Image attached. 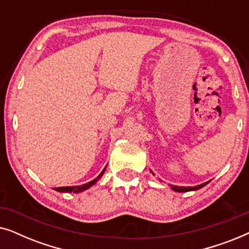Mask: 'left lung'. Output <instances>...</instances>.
<instances>
[{"label":"left lung","instance_id":"obj_1","mask_svg":"<svg viewBox=\"0 0 249 249\" xmlns=\"http://www.w3.org/2000/svg\"><path fill=\"white\" fill-rule=\"evenodd\" d=\"M209 181L207 182H204L202 185H198V186H195V187H178V186H171V189L175 190V192H178V193H185V192H192V190H197V189H200L202 187H204L205 185H207Z\"/></svg>","mask_w":249,"mask_h":249}]
</instances>
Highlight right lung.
<instances>
[{
    "mask_svg": "<svg viewBox=\"0 0 249 249\" xmlns=\"http://www.w3.org/2000/svg\"><path fill=\"white\" fill-rule=\"evenodd\" d=\"M105 169H107V166L103 169V171H102L100 175H98L97 178H95L94 180H91V181L87 182V183H84V185H80V186H69V187H56V188H54L56 190V192H60V193H81L84 192V190H86L88 188H90L91 186L95 185L98 180L101 179V177L104 175V171Z\"/></svg>",
    "mask_w": 249,
    "mask_h": 249,
    "instance_id": "obj_1",
    "label": "right lung"
}]
</instances>
